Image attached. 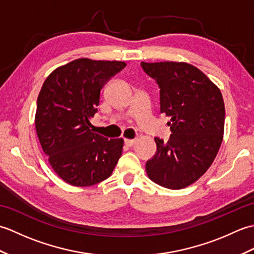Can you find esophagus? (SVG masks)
Segmentation results:
<instances>
[{
    "instance_id": "obj_1",
    "label": "esophagus",
    "mask_w": 254,
    "mask_h": 254,
    "mask_svg": "<svg viewBox=\"0 0 254 254\" xmlns=\"http://www.w3.org/2000/svg\"><path fill=\"white\" fill-rule=\"evenodd\" d=\"M124 144H126L127 147H131L135 144V139H124Z\"/></svg>"
}]
</instances>
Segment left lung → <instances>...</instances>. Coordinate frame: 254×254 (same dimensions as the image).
Returning a JSON list of instances; mask_svg holds the SVG:
<instances>
[{"label": "left lung", "mask_w": 254, "mask_h": 254, "mask_svg": "<svg viewBox=\"0 0 254 254\" xmlns=\"http://www.w3.org/2000/svg\"><path fill=\"white\" fill-rule=\"evenodd\" d=\"M160 88V112L170 118L168 142L155 137L157 150L147 160L148 178L179 190L201 178L223 142L225 105L219 88L206 75L186 62H142Z\"/></svg>", "instance_id": "1"}]
</instances>
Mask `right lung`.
<instances>
[{
  "instance_id": "obj_1",
  "label": "right lung",
  "mask_w": 254,
  "mask_h": 254,
  "mask_svg": "<svg viewBox=\"0 0 254 254\" xmlns=\"http://www.w3.org/2000/svg\"><path fill=\"white\" fill-rule=\"evenodd\" d=\"M121 61L77 59L56 68L37 99L35 126L42 150L56 174L75 187L106 180L122 155L123 139H108L89 122L100 90L126 67Z\"/></svg>"
}]
</instances>
